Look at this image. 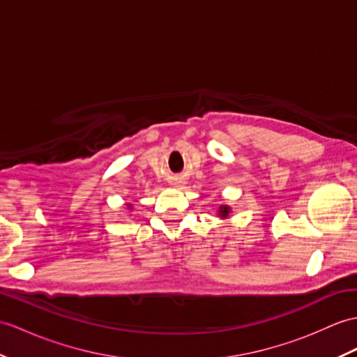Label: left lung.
Wrapping results in <instances>:
<instances>
[{"label":"left lung","mask_w":357,"mask_h":357,"mask_svg":"<svg viewBox=\"0 0 357 357\" xmlns=\"http://www.w3.org/2000/svg\"><path fill=\"white\" fill-rule=\"evenodd\" d=\"M229 210H231V208H229L228 205H220V206H219V211H218L219 216H220L222 219H227V218L229 216Z\"/></svg>","instance_id":"obj_1"}]
</instances>
